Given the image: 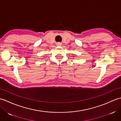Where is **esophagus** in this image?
<instances>
[{"instance_id":"1","label":"esophagus","mask_w":121,"mask_h":121,"mask_svg":"<svg viewBox=\"0 0 121 121\" xmlns=\"http://www.w3.org/2000/svg\"><path fill=\"white\" fill-rule=\"evenodd\" d=\"M61 45H62V43H56V45H57V46H61Z\"/></svg>"}]
</instances>
